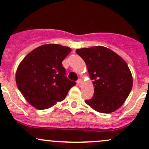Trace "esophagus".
<instances>
[{
  "mask_svg": "<svg viewBox=\"0 0 149 149\" xmlns=\"http://www.w3.org/2000/svg\"><path fill=\"white\" fill-rule=\"evenodd\" d=\"M81 83H82V80L80 79H78V80H77V84H78V85H80Z\"/></svg>",
  "mask_w": 149,
  "mask_h": 149,
  "instance_id": "esophagus-1",
  "label": "esophagus"
}]
</instances>
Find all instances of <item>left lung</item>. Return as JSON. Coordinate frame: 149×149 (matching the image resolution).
<instances>
[{
    "label": "left lung",
    "instance_id": "obj_1",
    "mask_svg": "<svg viewBox=\"0 0 149 149\" xmlns=\"http://www.w3.org/2000/svg\"><path fill=\"white\" fill-rule=\"evenodd\" d=\"M93 80L95 93L85 100L97 111L110 113L123 104L132 88V76L127 63L111 49L103 46L78 49Z\"/></svg>",
    "mask_w": 149,
    "mask_h": 149
}]
</instances>
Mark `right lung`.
I'll list each match as a JSON object with an SVG mask.
<instances>
[{
    "mask_svg": "<svg viewBox=\"0 0 149 149\" xmlns=\"http://www.w3.org/2000/svg\"><path fill=\"white\" fill-rule=\"evenodd\" d=\"M71 48L46 44L29 53L16 73L17 88L27 102L38 109H46L64 100L76 84L66 76L62 61Z\"/></svg>",
    "mask_w": 149,
    "mask_h": 149,
    "instance_id": "add662e5",
    "label": "right lung"
}]
</instances>
